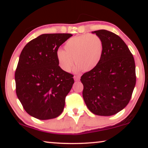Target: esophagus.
I'll list each match as a JSON object with an SVG mask.
<instances>
[{
	"label": "esophagus",
	"instance_id": "esophagus-1",
	"mask_svg": "<svg viewBox=\"0 0 148 148\" xmlns=\"http://www.w3.org/2000/svg\"><path fill=\"white\" fill-rule=\"evenodd\" d=\"M74 79L75 81H79V79H80V77L79 76H74Z\"/></svg>",
	"mask_w": 148,
	"mask_h": 148
}]
</instances>
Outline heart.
<instances>
[{
    "label": "heart",
    "mask_w": 148,
    "mask_h": 148,
    "mask_svg": "<svg viewBox=\"0 0 148 148\" xmlns=\"http://www.w3.org/2000/svg\"><path fill=\"white\" fill-rule=\"evenodd\" d=\"M104 53V42L99 36L86 34L69 39L64 46V50L57 51L56 57L59 66L62 71L69 72L74 64L76 71L93 70L101 62Z\"/></svg>",
    "instance_id": "heart-1"
}]
</instances>
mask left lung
I'll list each match as a JSON object with an SVG mask.
<instances>
[{"instance_id": "8db88e82", "label": "left lung", "mask_w": 148, "mask_h": 148, "mask_svg": "<svg viewBox=\"0 0 148 148\" xmlns=\"http://www.w3.org/2000/svg\"><path fill=\"white\" fill-rule=\"evenodd\" d=\"M92 32L102 38L104 53L99 64L81 77L83 98L92 113L112 116L131 99L136 84L134 59L118 35L103 29Z\"/></svg>"}]
</instances>
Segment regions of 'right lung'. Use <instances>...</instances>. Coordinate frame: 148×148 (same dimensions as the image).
<instances>
[{
    "label": "right lung",
    "mask_w": 148,
    "mask_h": 148,
    "mask_svg": "<svg viewBox=\"0 0 148 148\" xmlns=\"http://www.w3.org/2000/svg\"><path fill=\"white\" fill-rule=\"evenodd\" d=\"M72 34H43L26 44L15 72L17 96L24 110L35 118L58 117L74 83V76L59 66L56 53Z\"/></svg>",
    "instance_id": "obj_1"
}]
</instances>
